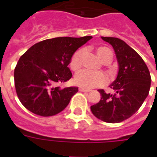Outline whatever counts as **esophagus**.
Segmentation results:
<instances>
[{"label": "esophagus", "instance_id": "esophagus-1", "mask_svg": "<svg viewBox=\"0 0 157 157\" xmlns=\"http://www.w3.org/2000/svg\"><path fill=\"white\" fill-rule=\"evenodd\" d=\"M79 90L81 91V92H86V93H87V92H90V90H88V89H85V88H81V87H80V88H79Z\"/></svg>", "mask_w": 157, "mask_h": 157}]
</instances>
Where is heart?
Returning <instances> with one entry per match:
<instances>
[{
  "label": "heart",
  "instance_id": "1",
  "mask_svg": "<svg viewBox=\"0 0 157 157\" xmlns=\"http://www.w3.org/2000/svg\"><path fill=\"white\" fill-rule=\"evenodd\" d=\"M83 54V49H79L73 54L70 60V67L72 71H77L81 67V58ZM96 54L99 59L103 63H107L112 59V50L106 46H98L96 48ZM74 80L76 85H78L82 88L91 89L103 85L106 78L104 75L100 71L81 70L75 75Z\"/></svg>",
  "mask_w": 157,
  "mask_h": 157
}]
</instances>
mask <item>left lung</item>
I'll return each mask as SVG.
<instances>
[{"mask_svg": "<svg viewBox=\"0 0 157 157\" xmlns=\"http://www.w3.org/2000/svg\"><path fill=\"white\" fill-rule=\"evenodd\" d=\"M101 38L113 47L118 72L109 86L113 93L98 90L100 101L90 109L94 116L103 121L119 123L134 115L144 103L151 87V76L144 59L124 40L117 37Z\"/></svg>", "mask_w": 157, "mask_h": 157, "instance_id": "1", "label": "left lung"}]
</instances>
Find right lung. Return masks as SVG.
Instances as JSON below:
<instances>
[{"label":"right lung","mask_w":157,"mask_h":157,"mask_svg":"<svg viewBox=\"0 0 157 157\" xmlns=\"http://www.w3.org/2000/svg\"><path fill=\"white\" fill-rule=\"evenodd\" d=\"M91 38L47 39L33 45L20 57L14 69V86L19 100L28 111L50 117L65 109L78 87L61 88L58 85L71 79V58Z\"/></svg>","instance_id":"add662e5"}]
</instances>
